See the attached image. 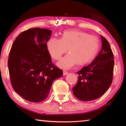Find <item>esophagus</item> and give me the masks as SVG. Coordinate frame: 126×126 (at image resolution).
I'll return each mask as SVG.
<instances>
[{
  "label": "esophagus",
  "mask_w": 126,
  "mask_h": 126,
  "mask_svg": "<svg viewBox=\"0 0 126 126\" xmlns=\"http://www.w3.org/2000/svg\"><path fill=\"white\" fill-rule=\"evenodd\" d=\"M68 73H68V72L65 71H63V75H64V76L67 75V74H68Z\"/></svg>",
  "instance_id": "1"
}]
</instances>
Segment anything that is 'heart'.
I'll list each match as a JSON object with an SVG mask.
<instances>
[{"label": "heart", "instance_id": "heart-1", "mask_svg": "<svg viewBox=\"0 0 126 126\" xmlns=\"http://www.w3.org/2000/svg\"><path fill=\"white\" fill-rule=\"evenodd\" d=\"M99 46L98 38L78 30L65 31L61 39L52 38L47 43L48 52L55 60L60 59L69 50V53L57 64L65 69L77 63L83 65L91 62L97 55Z\"/></svg>", "mask_w": 126, "mask_h": 126}]
</instances>
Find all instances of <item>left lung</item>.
I'll list each match as a JSON object with an SVG mask.
<instances>
[{
  "mask_svg": "<svg viewBox=\"0 0 126 126\" xmlns=\"http://www.w3.org/2000/svg\"><path fill=\"white\" fill-rule=\"evenodd\" d=\"M102 49L92 62L77 73V83L73 94L80 101L96 99L104 94L112 84L114 67L113 54L109 43L101 35Z\"/></svg>",
  "mask_w": 126,
  "mask_h": 126,
  "instance_id": "1",
  "label": "left lung"
}]
</instances>
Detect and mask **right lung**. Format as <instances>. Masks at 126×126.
Masks as SVG:
<instances>
[{
  "mask_svg": "<svg viewBox=\"0 0 126 126\" xmlns=\"http://www.w3.org/2000/svg\"><path fill=\"white\" fill-rule=\"evenodd\" d=\"M52 31L31 28L18 35L10 49L8 65L14 90L28 101L40 102L63 71L52 63L47 42Z\"/></svg>",
  "mask_w": 126,
  "mask_h": 126,
  "instance_id": "right-lung-1",
  "label": "right lung"
}]
</instances>
